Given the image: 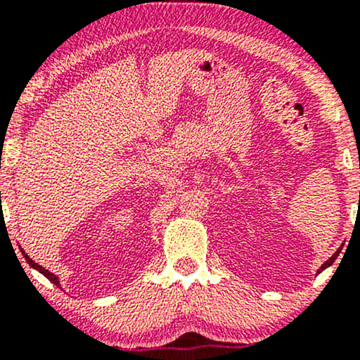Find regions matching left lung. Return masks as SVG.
<instances>
[{
  "label": "left lung",
  "instance_id": "left-lung-1",
  "mask_svg": "<svg viewBox=\"0 0 360 360\" xmlns=\"http://www.w3.org/2000/svg\"><path fill=\"white\" fill-rule=\"evenodd\" d=\"M340 250H342V249H338V250L335 252V254H333V255H332V257H330L328 260H326V262L323 264V266H321V267H320V269H318V272H321V271H323V269H326V267H330V266H332V264H333V262H335V259L338 257V254H340Z\"/></svg>",
  "mask_w": 360,
  "mask_h": 360
}]
</instances>
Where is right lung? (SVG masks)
I'll list each match as a JSON object with an SVG mask.
<instances>
[{
	"instance_id": "add662e5",
	"label": "right lung",
	"mask_w": 360,
	"mask_h": 360,
	"mask_svg": "<svg viewBox=\"0 0 360 360\" xmlns=\"http://www.w3.org/2000/svg\"><path fill=\"white\" fill-rule=\"evenodd\" d=\"M22 254H23V257H25V260H27V262H28V264H30V266H32V267H34V269H37V271H39V272H42V274L45 276V278H47L49 281H52V283H53V284H56V286H60V284H59V278H57V276H56V274H52V272H51V271H47V269H45V267H42V266H39V264H37V262H34V260H32L30 257H28V255H27V254H25V250H22Z\"/></svg>"
}]
</instances>
